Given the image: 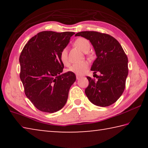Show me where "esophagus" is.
<instances>
[{
    "mask_svg": "<svg viewBox=\"0 0 148 148\" xmlns=\"http://www.w3.org/2000/svg\"><path fill=\"white\" fill-rule=\"evenodd\" d=\"M80 77H81V76H78V75H76V79H79L80 78Z\"/></svg>",
    "mask_w": 148,
    "mask_h": 148,
    "instance_id": "obj_1",
    "label": "esophagus"
}]
</instances>
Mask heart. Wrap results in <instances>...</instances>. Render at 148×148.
Listing matches in <instances>:
<instances>
[{
    "label": "heart",
    "instance_id": "b5f03b06",
    "mask_svg": "<svg viewBox=\"0 0 148 148\" xmlns=\"http://www.w3.org/2000/svg\"><path fill=\"white\" fill-rule=\"evenodd\" d=\"M74 45L80 51L84 53H87L90 48L89 42L87 39L84 38H78L74 42ZM60 60H61L62 64L64 66H68L69 65V61L68 59V51L66 48H63L59 56ZM89 67L88 62L85 61L80 62V63L74 64L71 66L68 69V71L74 73L76 75H83L87 72Z\"/></svg>",
    "mask_w": 148,
    "mask_h": 148
}]
</instances>
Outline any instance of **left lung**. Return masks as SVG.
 <instances>
[{"instance_id": "1", "label": "left lung", "mask_w": 148, "mask_h": 148, "mask_svg": "<svg viewBox=\"0 0 148 148\" xmlns=\"http://www.w3.org/2000/svg\"><path fill=\"white\" fill-rule=\"evenodd\" d=\"M75 36L89 40L97 59L91 70L98 80L87 76L89 86L85 90L87 98L97 106L106 107L116 102L125 88L128 76V58L121 44L113 36L97 31H82ZM100 74L97 76L96 73Z\"/></svg>"}]
</instances>
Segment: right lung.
Listing matches in <instances>:
<instances>
[{"label": "right lung", "mask_w": 148, "mask_h": 148, "mask_svg": "<svg viewBox=\"0 0 148 148\" xmlns=\"http://www.w3.org/2000/svg\"><path fill=\"white\" fill-rule=\"evenodd\" d=\"M74 32L42 31L29 40L19 57L20 79L32 104L44 112L59 111L67 101L69 89L76 81L71 72L62 74L60 52Z\"/></svg>", "instance_id": "obj_1"}]
</instances>
